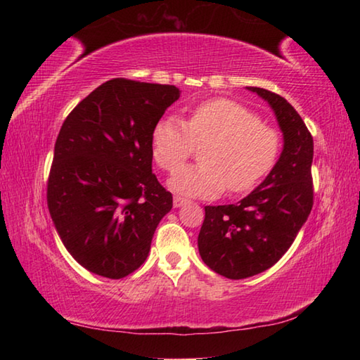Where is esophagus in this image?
Here are the masks:
<instances>
[{"label": "esophagus", "instance_id": "esophagus-1", "mask_svg": "<svg viewBox=\"0 0 360 360\" xmlns=\"http://www.w3.org/2000/svg\"><path fill=\"white\" fill-rule=\"evenodd\" d=\"M186 203H188V200L182 198V197H178V195H176V197L173 198V205H174V208H181V206H184Z\"/></svg>", "mask_w": 360, "mask_h": 360}]
</instances>
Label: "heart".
<instances>
[{"label":"heart","instance_id":"heart-1","mask_svg":"<svg viewBox=\"0 0 360 360\" xmlns=\"http://www.w3.org/2000/svg\"><path fill=\"white\" fill-rule=\"evenodd\" d=\"M205 144L202 164L176 169L168 179L172 191L187 197H216L251 191L276 163L281 136L262 124L257 114L233 100L216 98L191 109L186 122L158 120L152 131V157L165 172H173Z\"/></svg>","mask_w":360,"mask_h":360}]
</instances>
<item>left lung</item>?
I'll list each match as a JSON object with an SVG mask.
<instances>
[{
	"instance_id": "left-lung-1",
	"label": "left lung",
	"mask_w": 360,
	"mask_h": 360,
	"mask_svg": "<svg viewBox=\"0 0 360 360\" xmlns=\"http://www.w3.org/2000/svg\"><path fill=\"white\" fill-rule=\"evenodd\" d=\"M265 100L283 131V152L259 187L236 205L206 206L198 251L212 271L245 279L283 257L313 208V136L283 96L246 87Z\"/></svg>"
}]
</instances>
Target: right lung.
I'll use <instances>...</instances> for the list:
<instances>
[{"label":"right lung","instance_id":"add662e5","mask_svg":"<svg viewBox=\"0 0 360 360\" xmlns=\"http://www.w3.org/2000/svg\"><path fill=\"white\" fill-rule=\"evenodd\" d=\"M174 85L111 79L60 129L47 206L60 240L85 270L125 278L144 264L173 197L152 173V131L179 98Z\"/></svg>","mask_w":360,"mask_h":360}]
</instances>
